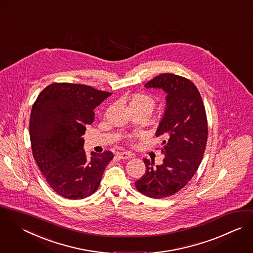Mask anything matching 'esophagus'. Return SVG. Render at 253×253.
<instances>
[{"label": "esophagus", "mask_w": 253, "mask_h": 253, "mask_svg": "<svg viewBox=\"0 0 253 253\" xmlns=\"http://www.w3.org/2000/svg\"><path fill=\"white\" fill-rule=\"evenodd\" d=\"M117 155L121 159H129L132 157V154L129 152H119Z\"/></svg>", "instance_id": "1"}]
</instances>
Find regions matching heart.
Segmentation results:
<instances>
[{"mask_svg": "<svg viewBox=\"0 0 253 253\" xmlns=\"http://www.w3.org/2000/svg\"><path fill=\"white\" fill-rule=\"evenodd\" d=\"M155 105V99L151 95L145 93H135L130 97L129 100V107L131 111H143L149 115L152 113Z\"/></svg>", "mask_w": 253, "mask_h": 253, "instance_id": "heart-1", "label": "heart"}]
</instances>
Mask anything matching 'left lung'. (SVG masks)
Returning a JSON list of instances; mask_svg holds the SVG:
<instances>
[{
	"mask_svg": "<svg viewBox=\"0 0 253 253\" xmlns=\"http://www.w3.org/2000/svg\"><path fill=\"white\" fill-rule=\"evenodd\" d=\"M144 86L167 93L165 114L156 131L164 139L160 150L165 157L156 167L144 158L145 174L134 185L142 195L162 199L183 189L198 170L207 145L208 121L200 92L191 80L163 73Z\"/></svg>",
	"mask_w": 253,
	"mask_h": 253,
	"instance_id": "obj_1",
	"label": "left lung"
}]
</instances>
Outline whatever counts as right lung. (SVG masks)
Wrapping results in <instances>:
<instances>
[{"label":"right lung","instance_id":"1","mask_svg":"<svg viewBox=\"0 0 253 253\" xmlns=\"http://www.w3.org/2000/svg\"><path fill=\"white\" fill-rule=\"evenodd\" d=\"M112 93L71 83H52L36 100L30 120L34 158L49 186L60 196L84 199L94 194L114 158L111 151L88 157L82 135L95 108Z\"/></svg>","mask_w":253,"mask_h":253}]
</instances>
